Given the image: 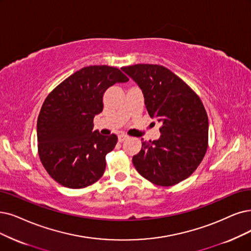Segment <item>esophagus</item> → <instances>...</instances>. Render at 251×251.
Wrapping results in <instances>:
<instances>
[{
  "mask_svg": "<svg viewBox=\"0 0 251 251\" xmlns=\"http://www.w3.org/2000/svg\"><path fill=\"white\" fill-rule=\"evenodd\" d=\"M126 138H127V137H126V135H119V136H118V141H119V142H124Z\"/></svg>",
  "mask_w": 251,
  "mask_h": 251,
  "instance_id": "obj_1",
  "label": "esophagus"
}]
</instances>
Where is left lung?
I'll return each mask as SVG.
<instances>
[{
  "label": "left lung",
  "instance_id": "1",
  "mask_svg": "<svg viewBox=\"0 0 251 251\" xmlns=\"http://www.w3.org/2000/svg\"><path fill=\"white\" fill-rule=\"evenodd\" d=\"M123 71L142 89L150 117L162 123L160 137L143 141L133 156L139 174L159 186L192 175L208 147V116L199 96L181 78L159 65L138 64Z\"/></svg>",
  "mask_w": 251,
  "mask_h": 251
}]
</instances>
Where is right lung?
Here are the masks:
<instances>
[{
    "instance_id": "1",
    "label": "right lung",
    "mask_w": 251,
    "mask_h": 251,
    "mask_svg": "<svg viewBox=\"0 0 251 251\" xmlns=\"http://www.w3.org/2000/svg\"><path fill=\"white\" fill-rule=\"evenodd\" d=\"M128 78L119 69L89 66L58 84L42 105L37 122L40 160L56 182L83 188L105 172L106 154L117 136L93 132L94 117L103 111V96L115 83Z\"/></svg>"
}]
</instances>
